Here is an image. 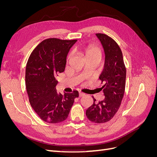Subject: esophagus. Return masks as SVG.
<instances>
[{
    "label": "esophagus",
    "mask_w": 157,
    "mask_h": 157,
    "mask_svg": "<svg viewBox=\"0 0 157 157\" xmlns=\"http://www.w3.org/2000/svg\"><path fill=\"white\" fill-rule=\"evenodd\" d=\"M85 96V94L82 93V92H79V97H82V96Z\"/></svg>",
    "instance_id": "obj_1"
}]
</instances>
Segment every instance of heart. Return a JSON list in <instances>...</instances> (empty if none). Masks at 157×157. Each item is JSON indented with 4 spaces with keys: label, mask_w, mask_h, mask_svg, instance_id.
<instances>
[{
    "label": "heart",
    "mask_w": 157,
    "mask_h": 157,
    "mask_svg": "<svg viewBox=\"0 0 157 157\" xmlns=\"http://www.w3.org/2000/svg\"><path fill=\"white\" fill-rule=\"evenodd\" d=\"M85 52H86V55L87 58L91 56H101V55L100 49H99L98 47L93 46V45L89 46L88 47H87L86 50H85ZM71 56H72V53H70L68 56L69 59L71 58Z\"/></svg>",
    "instance_id": "obj_1"
}]
</instances>
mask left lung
Here are the masks:
<instances>
[{
	"label": "left lung",
	"mask_w": 157,
	"mask_h": 157,
	"mask_svg": "<svg viewBox=\"0 0 157 157\" xmlns=\"http://www.w3.org/2000/svg\"><path fill=\"white\" fill-rule=\"evenodd\" d=\"M105 53L103 69L99 78L103 86L101 88L105 96L103 100L94 103L86 111L88 120L96 123L110 121L120 107L124 96L126 71L119 46L111 37L101 33L96 34Z\"/></svg>",
	"instance_id": "left-lung-1"
}]
</instances>
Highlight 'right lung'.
Wrapping results in <instances>:
<instances>
[{
  "label": "right lung",
  "mask_w": 157,
  "mask_h": 157,
  "mask_svg": "<svg viewBox=\"0 0 157 157\" xmlns=\"http://www.w3.org/2000/svg\"><path fill=\"white\" fill-rule=\"evenodd\" d=\"M77 40L46 39L33 51L25 71L30 104L42 121L59 123L67 119L78 91L58 93L57 76L64 71L69 52Z\"/></svg>",
  "instance_id": "1"
}]
</instances>
